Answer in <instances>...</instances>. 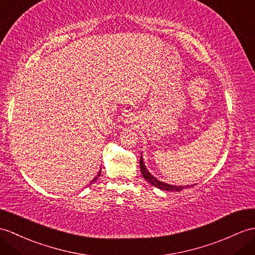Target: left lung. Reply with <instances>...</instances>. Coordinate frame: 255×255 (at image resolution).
Listing matches in <instances>:
<instances>
[{
	"mask_svg": "<svg viewBox=\"0 0 255 255\" xmlns=\"http://www.w3.org/2000/svg\"><path fill=\"white\" fill-rule=\"evenodd\" d=\"M140 170H141V173H142V176H143V178L146 180V181H149L151 185H153L154 187H156V188H158V189H161V190H165V191H180V190H182L183 188H186V187H189V186H186V187H181V186H174V185H168V183H165V182H162V181H159V180H157L155 177H153L150 173H149V170L146 169V167H145V165H144V163H143V161H142V156H140Z\"/></svg>",
	"mask_w": 255,
	"mask_h": 255,
	"instance_id": "1",
	"label": "left lung"
}]
</instances>
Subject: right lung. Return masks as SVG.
Instances as JSON below:
<instances>
[{
	"label": "right lung",
	"mask_w": 255,
	"mask_h": 255,
	"mask_svg": "<svg viewBox=\"0 0 255 255\" xmlns=\"http://www.w3.org/2000/svg\"><path fill=\"white\" fill-rule=\"evenodd\" d=\"M100 175H101V171H99V174H98V176H97V177H96V178H94V179H93V180L91 181V183H92V182H93L94 180H97V179H98V177H100Z\"/></svg>",
	"instance_id": "add662e5"
}]
</instances>
